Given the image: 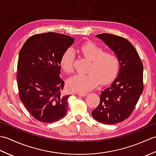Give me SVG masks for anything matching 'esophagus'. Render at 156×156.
Wrapping results in <instances>:
<instances>
[{
	"label": "esophagus",
	"mask_w": 156,
	"mask_h": 156,
	"mask_svg": "<svg viewBox=\"0 0 156 156\" xmlns=\"http://www.w3.org/2000/svg\"><path fill=\"white\" fill-rule=\"evenodd\" d=\"M88 94L87 93H82V92H78V96H80V97H84L87 96Z\"/></svg>",
	"instance_id": "obj_1"
}]
</instances>
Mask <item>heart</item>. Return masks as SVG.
Returning <instances> with one entry per match:
<instances>
[{"instance_id": "obj_1", "label": "heart", "mask_w": 156, "mask_h": 156, "mask_svg": "<svg viewBox=\"0 0 156 156\" xmlns=\"http://www.w3.org/2000/svg\"><path fill=\"white\" fill-rule=\"evenodd\" d=\"M80 51L84 58L91 61L88 74H76L69 79V90L76 92H84L91 90L99 84L107 83L116 76L119 60L114 52L104 51L100 46L93 42H87L81 45ZM74 51L69 48L62 54L60 66L67 73L73 71Z\"/></svg>"}]
</instances>
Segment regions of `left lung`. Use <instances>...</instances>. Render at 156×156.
<instances>
[{"label": "left lung", "mask_w": 156, "mask_h": 156, "mask_svg": "<svg viewBox=\"0 0 156 156\" xmlns=\"http://www.w3.org/2000/svg\"><path fill=\"white\" fill-rule=\"evenodd\" d=\"M117 55L119 69L110 87L102 91L100 103L92 115L103 124L114 125L127 119L143 92V64L127 39L110 34L96 35Z\"/></svg>", "instance_id": "left-lung-1"}]
</instances>
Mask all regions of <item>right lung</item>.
I'll use <instances>...</instances> for the list:
<instances>
[{"label": "right lung", "instance_id": "add662e5", "mask_svg": "<svg viewBox=\"0 0 156 156\" xmlns=\"http://www.w3.org/2000/svg\"><path fill=\"white\" fill-rule=\"evenodd\" d=\"M74 42V38L57 33L36 34L25 41L19 52V97L39 121L54 122L66 115L69 95L61 93L64 82L59 76L60 59Z\"/></svg>", "mask_w": 156, "mask_h": 156}]
</instances>
